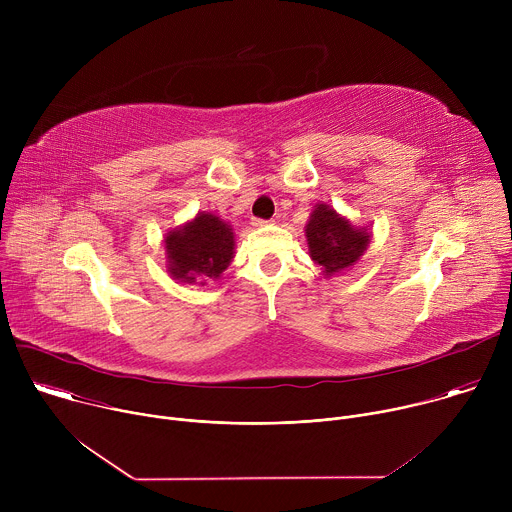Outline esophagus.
I'll return each mask as SVG.
<instances>
[{
    "label": "esophagus",
    "mask_w": 512,
    "mask_h": 512,
    "mask_svg": "<svg viewBox=\"0 0 512 512\" xmlns=\"http://www.w3.org/2000/svg\"><path fill=\"white\" fill-rule=\"evenodd\" d=\"M269 221H263V218H255L253 221V227H265Z\"/></svg>",
    "instance_id": "obj_1"
}]
</instances>
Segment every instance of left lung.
Returning a JSON list of instances; mask_svg holds the SVG:
<instances>
[{
	"label": "left lung",
	"mask_w": 512,
	"mask_h": 512,
	"mask_svg": "<svg viewBox=\"0 0 512 512\" xmlns=\"http://www.w3.org/2000/svg\"><path fill=\"white\" fill-rule=\"evenodd\" d=\"M310 257L322 265L324 275L340 273L352 267L367 251L371 233L352 225L328 204H316L306 225Z\"/></svg>",
	"instance_id": "obj_1"
}]
</instances>
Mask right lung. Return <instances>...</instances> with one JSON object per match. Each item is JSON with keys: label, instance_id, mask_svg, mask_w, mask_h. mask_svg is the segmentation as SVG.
Listing matches in <instances>:
<instances>
[{"label": "right lung", "instance_id": "1", "mask_svg": "<svg viewBox=\"0 0 512 512\" xmlns=\"http://www.w3.org/2000/svg\"><path fill=\"white\" fill-rule=\"evenodd\" d=\"M235 253V233L223 218L198 212L194 221L166 235L168 271L182 283L218 279Z\"/></svg>", "mask_w": 512, "mask_h": 512}]
</instances>
